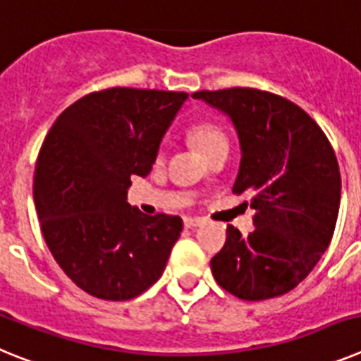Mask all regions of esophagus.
<instances>
[{"mask_svg": "<svg viewBox=\"0 0 361 361\" xmlns=\"http://www.w3.org/2000/svg\"><path fill=\"white\" fill-rule=\"evenodd\" d=\"M202 224V220L195 219V216H184V228L191 229V228H197V226Z\"/></svg>", "mask_w": 361, "mask_h": 361, "instance_id": "obj_1", "label": "esophagus"}]
</instances>
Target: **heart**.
<instances>
[{
	"label": "heart",
	"instance_id": "obj_1",
	"mask_svg": "<svg viewBox=\"0 0 361 361\" xmlns=\"http://www.w3.org/2000/svg\"><path fill=\"white\" fill-rule=\"evenodd\" d=\"M188 137H190V141L193 142L206 157H208L213 149L220 148V146H228V137H226L224 130L220 128L216 123L208 119L197 121V123L188 130ZM159 157H162V149L159 152Z\"/></svg>",
	"mask_w": 361,
	"mask_h": 361
}]
</instances>
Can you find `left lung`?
I'll return each instance as SVG.
<instances>
[{
    "instance_id": "left-lung-1",
    "label": "left lung",
    "mask_w": 361,
    "mask_h": 361,
    "mask_svg": "<svg viewBox=\"0 0 361 361\" xmlns=\"http://www.w3.org/2000/svg\"><path fill=\"white\" fill-rule=\"evenodd\" d=\"M231 119L242 159L233 193H250L255 229H226L212 258L216 283L258 302L295 289L325 253L340 208L342 178L322 128L300 106L257 88L191 94ZM247 206V202H245Z\"/></svg>"
}]
</instances>
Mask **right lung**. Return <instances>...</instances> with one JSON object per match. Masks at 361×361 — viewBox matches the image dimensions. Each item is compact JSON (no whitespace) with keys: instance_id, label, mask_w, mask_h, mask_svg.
I'll return each mask as SVG.
<instances>
[{"instance_id":"obj_1","label":"right lung","mask_w":361,"mask_h":361,"mask_svg":"<svg viewBox=\"0 0 361 361\" xmlns=\"http://www.w3.org/2000/svg\"><path fill=\"white\" fill-rule=\"evenodd\" d=\"M186 92L108 88L70 104L52 124L34 173V202L50 253L95 298L130 300L164 273L183 219L126 202L146 177Z\"/></svg>"}]
</instances>
